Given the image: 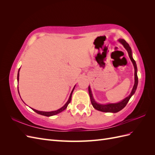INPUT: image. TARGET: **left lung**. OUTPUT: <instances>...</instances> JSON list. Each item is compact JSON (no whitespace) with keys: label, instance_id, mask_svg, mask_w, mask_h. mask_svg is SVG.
I'll return each mask as SVG.
<instances>
[{"label":"left lung","instance_id":"8db88e82","mask_svg":"<svg viewBox=\"0 0 155 155\" xmlns=\"http://www.w3.org/2000/svg\"><path fill=\"white\" fill-rule=\"evenodd\" d=\"M118 41L124 46V47L126 49V50L127 51L129 58L133 64V66L134 68V84L133 88L132 89V91H131L129 96L125 97V99H124L122 101H121L118 103H116V104H100L97 103L95 101V100L94 99L90 86H88V93H89V96H90V97H91V101L93 107L97 110L104 112H112V113H115V112H118L120 111L121 109H123L126 106V105L127 104V103L129 101L131 96H132L135 93V91L137 90L138 83L137 64H136L135 61L133 58L132 50H131L130 46L124 39H119Z\"/></svg>","mask_w":155,"mask_h":155}]
</instances>
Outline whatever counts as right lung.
Returning <instances> with one entry per match:
<instances>
[{"label":"right lung","instance_id":"right-lung-1","mask_svg":"<svg viewBox=\"0 0 155 155\" xmlns=\"http://www.w3.org/2000/svg\"><path fill=\"white\" fill-rule=\"evenodd\" d=\"M20 68L18 69V74H17V81H18V79H19V71H20ZM75 87H76V85L74 86V87L73 88V89H72V91L71 93H70V97H69V98H68V100L67 102L66 103V104H65L64 105V106H63L61 108H60L59 109H58V110H57L50 111V112L40 111V110H35V109H32V108H31V109H32L33 110H34V111H35V112H37V114H41V115H43V116H54V115H55V114H58L60 113V112H61L62 111H63L64 110L66 109H67V106H68V105L70 104V101H71V98H72V92H73V91H74V88H75ZM18 94H19V92H18ZM19 96H20V94H19Z\"/></svg>","mask_w":155,"mask_h":155}]
</instances>
